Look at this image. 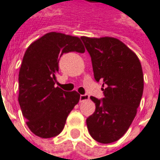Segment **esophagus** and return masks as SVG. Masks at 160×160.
<instances>
[{"instance_id":"obj_1","label":"esophagus","mask_w":160,"mask_h":160,"mask_svg":"<svg viewBox=\"0 0 160 160\" xmlns=\"http://www.w3.org/2000/svg\"><path fill=\"white\" fill-rule=\"evenodd\" d=\"M89 99V96L88 94L85 95H80V102H84V101L88 100Z\"/></svg>"}]
</instances>
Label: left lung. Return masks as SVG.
Wrapping results in <instances>:
<instances>
[{
  "instance_id": "left-lung-1",
  "label": "left lung",
  "mask_w": 160,
  "mask_h": 160,
  "mask_svg": "<svg viewBox=\"0 0 160 160\" xmlns=\"http://www.w3.org/2000/svg\"><path fill=\"white\" fill-rule=\"evenodd\" d=\"M91 57L94 78L101 81L104 98L90 97L96 104L87 118L89 134L100 143L118 141L127 132L143 93V73L139 58L114 38H80Z\"/></svg>"
}]
</instances>
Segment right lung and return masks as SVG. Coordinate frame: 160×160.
Listing matches in <instances>:
<instances>
[{"instance_id":"right-lung-1","label":"right lung","mask_w":160,"mask_h":160,"mask_svg":"<svg viewBox=\"0 0 160 160\" xmlns=\"http://www.w3.org/2000/svg\"><path fill=\"white\" fill-rule=\"evenodd\" d=\"M70 52H85L80 39L50 32L33 42L22 60L18 73V103L27 125L41 138L58 135L80 100L78 92L54 87L59 59Z\"/></svg>"}]
</instances>
